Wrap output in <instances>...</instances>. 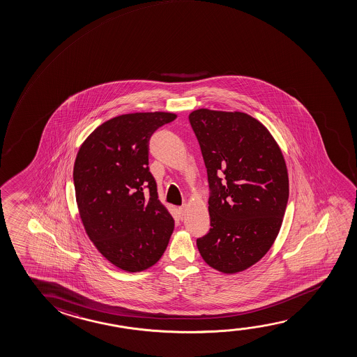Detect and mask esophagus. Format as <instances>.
<instances>
[{
	"mask_svg": "<svg viewBox=\"0 0 357 357\" xmlns=\"http://www.w3.org/2000/svg\"><path fill=\"white\" fill-rule=\"evenodd\" d=\"M186 205L184 204L183 206L179 207V213H181V216H184V213H185Z\"/></svg>",
	"mask_w": 357,
	"mask_h": 357,
	"instance_id": "34e87169",
	"label": "esophagus"
}]
</instances>
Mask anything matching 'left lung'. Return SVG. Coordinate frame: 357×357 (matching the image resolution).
I'll return each instance as SVG.
<instances>
[{"label":"left lung","mask_w":357,"mask_h":357,"mask_svg":"<svg viewBox=\"0 0 357 357\" xmlns=\"http://www.w3.org/2000/svg\"><path fill=\"white\" fill-rule=\"evenodd\" d=\"M210 186V232L202 259L223 274L258 263L274 244L289 200L282 152L260 121L241 112L197 109L189 115Z\"/></svg>","instance_id":"8db88e82"}]
</instances>
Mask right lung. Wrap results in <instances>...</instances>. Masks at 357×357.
Returning <instances> with one entry per match:
<instances>
[{
	"mask_svg": "<svg viewBox=\"0 0 357 357\" xmlns=\"http://www.w3.org/2000/svg\"><path fill=\"white\" fill-rule=\"evenodd\" d=\"M176 118L165 112L115 116L99 125L76 155L73 183L83 227L104 258L129 273L155 265L174 229L149 169V141Z\"/></svg>",
	"mask_w": 357,
	"mask_h": 357,
	"instance_id": "add662e5",
	"label": "right lung"
}]
</instances>
